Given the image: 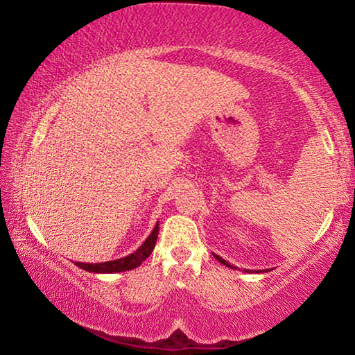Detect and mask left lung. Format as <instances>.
Wrapping results in <instances>:
<instances>
[{
    "mask_svg": "<svg viewBox=\"0 0 355 355\" xmlns=\"http://www.w3.org/2000/svg\"><path fill=\"white\" fill-rule=\"evenodd\" d=\"M214 255V254H213ZM214 258H216V260H218L219 263H222V264H225V266H228V268H232V269H236V266H233V264H230V263H228V261H225L224 260V258H222V257H219V255H214ZM244 271L245 272H250V271H248V269H244Z\"/></svg>",
    "mask_w": 355,
    "mask_h": 355,
    "instance_id": "1",
    "label": "left lung"
}]
</instances>
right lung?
<instances>
[{"mask_svg": "<svg viewBox=\"0 0 355 355\" xmlns=\"http://www.w3.org/2000/svg\"><path fill=\"white\" fill-rule=\"evenodd\" d=\"M158 232H159V224L156 222V225L152 230V233H150L148 238L142 243L141 248L135 250L133 254L119 258V260H111V261H105V263L75 261V264L78 268L84 269V271L97 272V274H114V272L130 271V269H135L137 266H141L142 261L146 260V258H148L150 254H152L153 249H155L156 239H158Z\"/></svg>", "mask_w": 355, "mask_h": 355, "instance_id": "obj_1", "label": "right lung"}]
</instances>
